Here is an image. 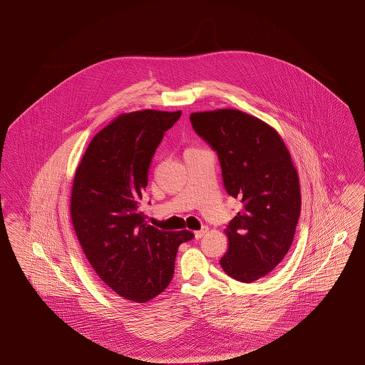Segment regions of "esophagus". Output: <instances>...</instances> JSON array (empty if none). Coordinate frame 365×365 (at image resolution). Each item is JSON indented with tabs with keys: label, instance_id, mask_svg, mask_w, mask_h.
Returning <instances> with one entry per match:
<instances>
[{
	"label": "esophagus",
	"instance_id": "obj_1",
	"mask_svg": "<svg viewBox=\"0 0 365 365\" xmlns=\"http://www.w3.org/2000/svg\"><path fill=\"white\" fill-rule=\"evenodd\" d=\"M207 232H208V227H202L201 230L194 231V237H195V240H200V238H202Z\"/></svg>",
	"mask_w": 365,
	"mask_h": 365
}]
</instances>
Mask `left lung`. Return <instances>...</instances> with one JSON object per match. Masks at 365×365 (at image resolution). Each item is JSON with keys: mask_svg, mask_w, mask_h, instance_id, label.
<instances>
[{"mask_svg": "<svg viewBox=\"0 0 365 365\" xmlns=\"http://www.w3.org/2000/svg\"><path fill=\"white\" fill-rule=\"evenodd\" d=\"M197 134L217 152L226 190L242 209L225 230L227 275L250 283L287 255L301 212L299 179L286 143L268 123L238 109L194 112Z\"/></svg>", "mask_w": 365, "mask_h": 365, "instance_id": "obj_1", "label": "left lung"}]
</instances>
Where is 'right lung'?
<instances>
[{"label": "right lung", "mask_w": 365, "mask_h": 365, "mask_svg": "<svg viewBox=\"0 0 365 365\" xmlns=\"http://www.w3.org/2000/svg\"><path fill=\"white\" fill-rule=\"evenodd\" d=\"M180 113L119 115L90 140L73 176L71 220L87 260L106 286L138 304L167 289L179 245L194 238L150 226L139 212L152 157Z\"/></svg>", "instance_id": "add662e5"}]
</instances>
